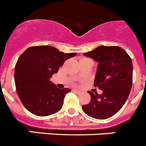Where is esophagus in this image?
Wrapping results in <instances>:
<instances>
[{"label":"esophagus","instance_id":"esophagus-1","mask_svg":"<svg viewBox=\"0 0 146 146\" xmlns=\"http://www.w3.org/2000/svg\"><path fill=\"white\" fill-rule=\"evenodd\" d=\"M72 91L75 93V94H81V91H79V90H77V89H74V90H73V91Z\"/></svg>","mask_w":146,"mask_h":146}]
</instances>
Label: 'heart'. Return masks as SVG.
Here are the masks:
<instances>
[{
	"label": "heart",
	"mask_w": 146,
	"mask_h": 146,
	"mask_svg": "<svg viewBox=\"0 0 146 146\" xmlns=\"http://www.w3.org/2000/svg\"><path fill=\"white\" fill-rule=\"evenodd\" d=\"M89 60V59L88 58H83L81 59L80 60Z\"/></svg>",
	"instance_id": "heart-1"
}]
</instances>
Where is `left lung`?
I'll return each instance as SVG.
<instances>
[{
  "label": "left lung",
  "instance_id": "8db88e82",
  "mask_svg": "<svg viewBox=\"0 0 146 146\" xmlns=\"http://www.w3.org/2000/svg\"><path fill=\"white\" fill-rule=\"evenodd\" d=\"M83 55L99 63L94 86L103 92L88 91L91 99L82 105V110L91 118L107 119L119 111L129 95L133 74L131 59L118 46H100Z\"/></svg>",
  "mask_w": 146,
  "mask_h": 146
}]
</instances>
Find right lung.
<instances>
[{"mask_svg":"<svg viewBox=\"0 0 146 146\" xmlns=\"http://www.w3.org/2000/svg\"><path fill=\"white\" fill-rule=\"evenodd\" d=\"M76 52L64 53L52 46H33L23 52L15 65V82L20 101L28 111L47 116L62 108L69 88L60 89L50 79Z\"/></svg>","mask_w":146,"mask_h":146,"instance_id":"add662e5","label":"right lung"}]
</instances>
